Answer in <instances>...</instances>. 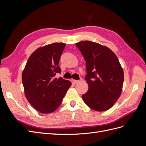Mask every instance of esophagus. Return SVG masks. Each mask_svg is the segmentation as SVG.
I'll list each match as a JSON object with an SVG mask.
<instances>
[{"label":"esophagus","mask_w":146,"mask_h":146,"mask_svg":"<svg viewBox=\"0 0 146 146\" xmlns=\"http://www.w3.org/2000/svg\"><path fill=\"white\" fill-rule=\"evenodd\" d=\"M72 81H73V82L74 83H78L79 82H80V80H72Z\"/></svg>","instance_id":"esophagus-1"}]
</instances>
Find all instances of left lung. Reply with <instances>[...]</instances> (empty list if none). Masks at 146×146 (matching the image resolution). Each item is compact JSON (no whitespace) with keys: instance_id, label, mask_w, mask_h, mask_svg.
I'll return each mask as SVG.
<instances>
[{"instance_id":"left-lung-1","label":"left lung","mask_w":146,"mask_h":146,"mask_svg":"<svg viewBox=\"0 0 146 146\" xmlns=\"http://www.w3.org/2000/svg\"><path fill=\"white\" fill-rule=\"evenodd\" d=\"M76 44L86 61L88 90L82 96L84 102L97 111L109 110L121 94L124 78L117 56L97 42L86 41Z\"/></svg>"}]
</instances>
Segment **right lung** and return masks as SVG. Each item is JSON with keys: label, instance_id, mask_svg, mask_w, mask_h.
<instances>
[{"label": "right lung", "instance_id": "right-lung-1", "mask_svg": "<svg viewBox=\"0 0 146 146\" xmlns=\"http://www.w3.org/2000/svg\"><path fill=\"white\" fill-rule=\"evenodd\" d=\"M65 46L59 42L39 47L30 56L22 74L26 98L41 113L55 111L71 86L69 80L55 78L61 71L58 63Z\"/></svg>", "mask_w": 146, "mask_h": 146}]
</instances>
